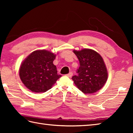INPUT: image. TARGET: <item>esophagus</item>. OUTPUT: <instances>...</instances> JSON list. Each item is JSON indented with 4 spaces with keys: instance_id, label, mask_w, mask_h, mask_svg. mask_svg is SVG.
<instances>
[{
    "instance_id": "1",
    "label": "esophagus",
    "mask_w": 133,
    "mask_h": 133,
    "mask_svg": "<svg viewBox=\"0 0 133 133\" xmlns=\"http://www.w3.org/2000/svg\"><path fill=\"white\" fill-rule=\"evenodd\" d=\"M67 77H72V72H70L69 74H67V75H66Z\"/></svg>"
}]
</instances>
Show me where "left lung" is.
I'll return each instance as SVG.
<instances>
[{
  "mask_svg": "<svg viewBox=\"0 0 133 133\" xmlns=\"http://www.w3.org/2000/svg\"><path fill=\"white\" fill-rule=\"evenodd\" d=\"M79 61L78 75L72 79L78 88L84 94H92L103 87L107 80V69L103 58L95 51L91 49L74 50Z\"/></svg>",
  "mask_w": 133,
  "mask_h": 133,
  "instance_id": "8db88e82",
  "label": "left lung"
}]
</instances>
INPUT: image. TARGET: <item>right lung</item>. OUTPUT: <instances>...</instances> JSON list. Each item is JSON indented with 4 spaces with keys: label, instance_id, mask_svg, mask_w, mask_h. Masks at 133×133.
<instances>
[{
    "label": "right lung",
    "instance_id": "1",
    "mask_svg": "<svg viewBox=\"0 0 133 133\" xmlns=\"http://www.w3.org/2000/svg\"><path fill=\"white\" fill-rule=\"evenodd\" d=\"M56 55L49 51H34L24 59L19 77L27 89L34 92H44L51 88L61 75L53 64Z\"/></svg>",
    "mask_w": 133,
    "mask_h": 133
}]
</instances>
